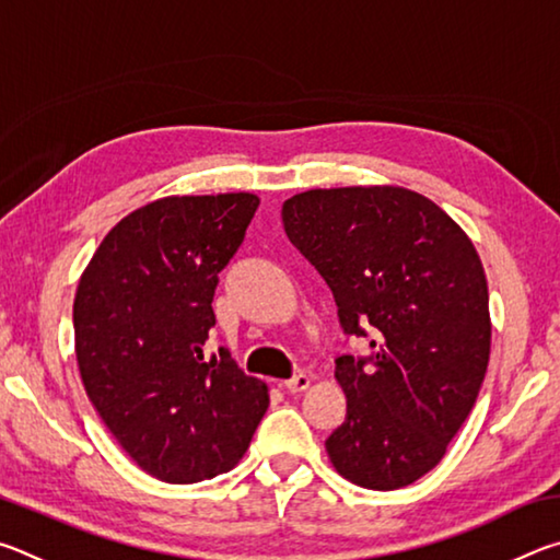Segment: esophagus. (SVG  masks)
<instances>
[{"label": "esophagus", "instance_id": "34e87169", "mask_svg": "<svg viewBox=\"0 0 560 560\" xmlns=\"http://www.w3.org/2000/svg\"><path fill=\"white\" fill-rule=\"evenodd\" d=\"M308 385H311V375H306V373L293 375L291 381L283 383V387H287V393H291V395H299L303 390H308Z\"/></svg>", "mask_w": 560, "mask_h": 560}]
</instances>
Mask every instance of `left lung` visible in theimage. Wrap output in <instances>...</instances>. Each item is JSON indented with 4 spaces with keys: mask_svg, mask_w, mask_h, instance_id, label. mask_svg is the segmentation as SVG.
<instances>
[{
    "mask_svg": "<svg viewBox=\"0 0 560 560\" xmlns=\"http://www.w3.org/2000/svg\"><path fill=\"white\" fill-rule=\"evenodd\" d=\"M281 220L334 291L346 334L373 348L336 360L348 415L326 440L330 464L365 489L412 485L442 462L487 375L479 254L447 212L393 185L308 189Z\"/></svg>",
    "mask_w": 560,
    "mask_h": 560,
    "instance_id": "left-lung-1",
    "label": "left lung"
}]
</instances>
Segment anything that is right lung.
<instances>
[{"label": "right lung", "mask_w": 560, "mask_h": 560, "mask_svg": "<svg viewBox=\"0 0 560 560\" xmlns=\"http://www.w3.org/2000/svg\"><path fill=\"white\" fill-rule=\"evenodd\" d=\"M252 192L163 197L113 226L73 299L89 400L150 477L195 485L234 469L269 387L230 350L207 355L217 277L244 242Z\"/></svg>", "instance_id": "1"}]
</instances>
